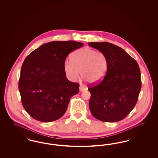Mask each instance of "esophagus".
I'll return each mask as SVG.
<instances>
[{
    "label": "esophagus",
    "mask_w": 158,
    "mask_h": 158,
    "mask_svg": "<svg viewBox=\"0 0 158 158\" xmlns=\"http://www.w3.org/2000/svg\"><path fill=\"white\" fill-rule=\"evenodd\" d=\"M87 89V88L85 87V86H83L82 85H81L80 87H79V90H81V92L84 91L85 90H86Z\"/></svg>",
    "instance_id": "obj_1"
}]
</instances>
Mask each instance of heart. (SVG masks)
<instances>
[{"label": "heart", "instance_id": "heart-1", "mask_svg": "<svg viewBox=\"0 0 158 158\" xmlns=\"http://www.w3.org/2000/svg\"><path fill=\"white\" fill-rule=\"evenodd\" d=\"M109 60L105 53L89 47L76 50L70 56V61L66 60L63 64L64 72L68 79L75 82L81 75L88 82H101L108 73Z\"/></svg>", "mask_w": 158, "mask_h": 158}]
</instances>
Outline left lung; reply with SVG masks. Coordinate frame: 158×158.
<instances>
[{
	"label": "left lung",
	"instance_id": "left-lung-1",
	"mask_svg": "<svg viewBox=\"0 0 158 158\" xmlns=\"http://www.w3.org/2000/svg\"><path fill=\"white\" fill-rule=\"evenodd\" d=\"M88 45L107 56L110 66L101 82L89 85V106L92 115L104 122L126 118L135 106L142 87L139 66L123 48L108 42Z\"/></svg>",
	"mask_w": 158,
	"mask_h": 158
}]
</instances>
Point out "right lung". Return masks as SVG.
Segmentation results:
<instances>
[{
  "label": "right lung",
  "instance_id": "obj_1",
  "mask_svg": "<svg viewBox=\"0 0 158 158\" xmlns=\"http://www.w3.org/2000/svg\"><path fill=\"white\" fill-rule=\"evenodd\" d=\"M83 45L74 41H52L25 58L18 88L23 106L34 119L51 122L64 114L79 84L68 80L63 64L68 54Z\"/></svg>",
  "mask_w": 158,
  "mask_h": 158
}]
</instances>
